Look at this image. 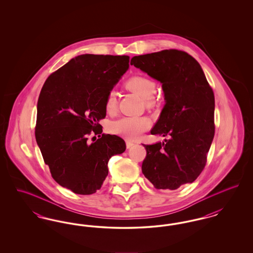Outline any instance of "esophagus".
Returning a JSON list of instances; mask_svg holds the SVG:
<instances>
[{
    "instance_id": "34e87169",
    "label": "esophagus",
    "mask_w": 253,
    "mask_h": 253,
    "mask_svg": "<svg viewBox=\"0 0 253 253\" xmlns=\"http://www.w3.org/2000/svg\"><path fill=\"white\" fill-rule=\"evenodd\" d=\"M134 145V143L133 142H132V141H130V140H126V147L129 149V148H131V147H132Z\"/></svg>"
}]
</instances>
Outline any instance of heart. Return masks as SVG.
<instances>
[{"mask_svg": "<svg viewBox=\"0 0 253 253\" xmlns=\"http://www.w3.org/2000/svg\"><path fill=\"white\" fill-rule=\"evenodd\" d=\"M125 86L128 90L144 98L148 106L154 104V95L157 92V84L153 80L143 76H133L125 83ZM117 94L112 90L106 96V111L108 113H113L117 108ZM150 126L151 121L146 117H123L111 123V131L129 139H135L142 132L147 131Z\"/></svg>", "mask_w": 253, "mask_h": 253, "instance_id": "obj_1", "label": "heart"}]
</instances>
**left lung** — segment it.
Returning a JSON list of instances; mask_svg holds the SVG:
<instances>
[{
  "label": "left lung",
  "instance_id": "left-lung-1",
  "mask_svg": "<svg viewBox=\"0 0 253 253\" xmlns=\"http://www.w3.org/2000/svg\"><path fill=\"white\" fill-rule=\"evenodd\" d=\"M131 65L162 84L166 104L152 134L165 142L144 145L145 177L158 190L193 183L204 169L214 136V94L204 72L188 53L169 49L135 56Z\"/></svg>",
  "mask_w": 253,
  "mask_h": 253
}]
</instances>
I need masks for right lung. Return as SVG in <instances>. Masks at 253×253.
<instances>
[{"mask_svg": "<svg viewBox=\"0 0 253 253\" xmlns=\"http://www.w3.org/2000/svg\"><path fill=\"white\" fill-rule=\"evenodd\" d=\"M129 59L80 55L52 73L42 88L37 143L54 180L73 193H96L108 175L109 159L126 150L121 137L102 133L98 121L106 117V96L128 70ZM91 133L100 137L93 144L87 141Z\"/></svg>", "mask_w": 253, "mask_h": 253, "instance_id": "1", "label": "right lung"}]
</instances>
